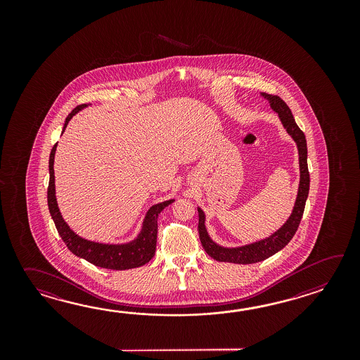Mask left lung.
Returning a JSON list of instances; mask_svg holds the SVG:
<instances>
[{
	"label": "left lung",
	"mask_w": 360,
	"mask_h": 360,
	"mask_svg": "<svg viewBox=\"0 0 360 360\" xmlns=\"http://www.w3.org/2000/svg\"><path fill=\"white\" fill-rule=\"evenodd\" d=\"M261 95L270 103V107L278 113L281 121L283 123L284 129L297 144L300 162V185L297 198H296V203H295L290 219L285 221L281 229L276 230L274 234H271L270 237L265 238L262 240L255 242L252 245L237 247V248H225V247L214 243L207 233L206 225H205V220H206L205 214L198 207L199 239H200V243L203 245L207 255L211 256L216 261L233 262V264H255L259 261L266 260L268 257L273 256L278 251H281L282 248L290 243L295 233L297 231L304 210H305L306 199H307L309 188H310L305 134L300 130L297 123L292 115L291 109L278 95H270L266 92H261Z\"/></svg>",
	"instance_id": "8db88e82"
}]
</instances>
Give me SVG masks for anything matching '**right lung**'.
Here are the masks:
<instances>
[{
    "instance_id": "1",
    "label": "right lung",
    "mask_w": 360,
    "mask_h": 360,
    "mask_svg": "<svg viewBox=\"0 0 360 360\" xmlns=\"http://www.w3.org/2000/svg\"><path fill=\"white\" fill-rule=\"evenodd\" d=\"M86 107H87L86 104L78 105L69 113L68 117L65 118L63 132L65 130L70 118ZM56 146H58V143L53 146L51 153H50V160H49L50 181H49V188H47V205H49V211L54 220L58 233L61 239L64 240V243L68 247L69 251L75 253L78 257H82L84 260L91 262L92 265H95V266L113 269V270L139 268L152 260L154 252H155V245H157L158 214H161V211L165 207L171 205L174 202V199L154 205L149 208V211L146 212L144 222H143V229L140 231L138 238L134 239L130 243L104 245V243H96V242H91V240L78 237L76 233L69 228L68 224L63 220L59 207L56 203L54 176V157Z\"/></svg>"
}]
</instances>
